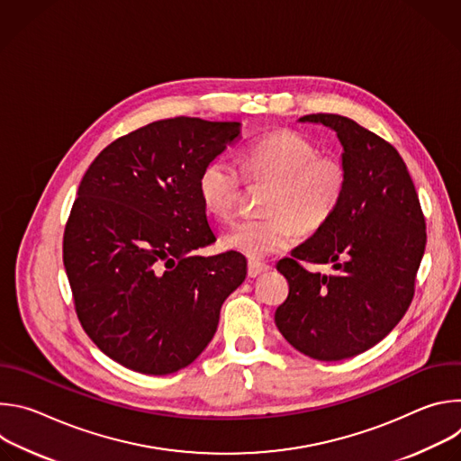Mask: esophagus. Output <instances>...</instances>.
<instances>
[{"instance_id":"1","label":"esophagus","mask_w":461,"mask_h":461,"mask_svg":"<svg viewBox=\"0 0 461 461\" xmlns=\"http://www.w3.org/2000/svg\"><path fill=\"white\" fill-rule=\"evenodd\" d=\"M268 270H270V267L265 265V262L249 260V265H248V276H249V277H258L260 274H265V272H268Z\"/></svg>"}]
</instances>
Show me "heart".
Masks as SVG:
<instances>
[{
  "mask_svg": "<svg viewBox=\"0 0 461 461\" xmlns=\"http://www.w3.org/2000/svg\"><path fill=\"white\" fill-rule=\"evenodd\" d=\"M317 148L295 131H277L251 142L239 157L249 178L276 180L268 219H246L222 237L226 249L253 260L290 248L295 222L304 231L321 228L334 215L347 189V171L338 158L317 155ZM242 173L226 157L212 158L199 175V196L208 213L230 221L239 204Z\"/></svg>",
  "mask_w": 461,
  "mask_h": 461,
  "instance_id": "heart-1",
  "label": "heart"
}]
</instances>
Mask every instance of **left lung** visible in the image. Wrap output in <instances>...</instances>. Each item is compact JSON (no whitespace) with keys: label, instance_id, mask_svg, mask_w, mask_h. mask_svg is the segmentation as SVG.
<instances>
[{"label":"left lung","instance_id":"1","mask_svg":"<svg viewBox=\"0 0 461 461\" xmlns=\"http://www.w3.org/2000/svg\"><path fill=\"white\" fill-rule=\"evenodd\" d=\"M299 122L336 131L347 171L343 201L315 233L277 262L290 294L276 310L283 338L319 361L354 357L386 338L411 306L427 233L416 187L400 153L341 114ZM330 261V276L300 260Z\"/></svg>","mask_w":461,"mask_h":461}]
</instances>
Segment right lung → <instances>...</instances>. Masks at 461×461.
I'll return each instance as SVG.
<instances>
[{
	"label": "right lung",
	"mask_w": 461,
	"mask_h": 461,
	"mask_svg": "<svg viewBox=\"0 0 461 461\" xmlns=\"http://www.w3.org/2000/svg\"><path fill=\"white\" fill-rule=\"evenodd\" d=\"M239 135V122L158 120L109 144L80 182L63 267L86 334L125 368L166 375L193 363L246 279L239 251L194 253L217 240L199 175Z\"/></svg>",
	"instance_id": "right-lung-1"
}]
</instances>
